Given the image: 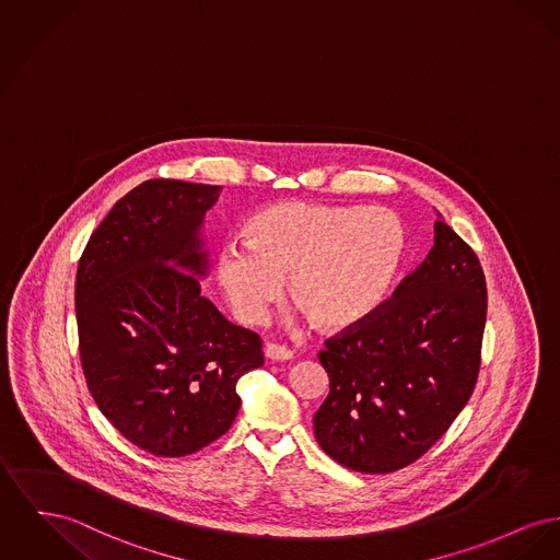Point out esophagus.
<instances>
[{
    "label": "esophagus",
    "instance_id": "1",
    "mask_svg": "<svg viewBox=\"0 0 560 560\" xmlns=\"http://www.w3.org/2000/svg\"><path fill=\"white\" fill-rule=\"evenodd\" d=\"M264 355H266L268 360H272V362H288V360L294 358V353H292L288 347H283V345H272V342H268V345L264 347Z\"/></svg>",
    "mask_w": 560,
    "mask_h": 560
}]
</instances>
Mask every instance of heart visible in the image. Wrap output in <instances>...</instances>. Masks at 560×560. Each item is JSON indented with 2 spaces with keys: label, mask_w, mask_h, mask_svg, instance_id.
Masks as SVG:
<instances>
[{
  "label": "heart",
  "mask_w": 560,
  "mask_h": 560,
  "mask_svg": "<svg viewBox=\"0 0 560 560\" xmlns=\"http://www.w3.org/2000/svg\"><path fill=\"white\" fill-rule=\"evenodd\" d=\"M226 243L215 264L220 290L245 324H262L283 281L311 326L353 328L389 296L406 252V229L389 209L277 202Z\"/></svg>",
  "instance_id": "heart-1"
}]
</instances>
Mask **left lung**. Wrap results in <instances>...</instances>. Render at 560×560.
<instances>
[{
  "label": "left lung",
  "mask_w": 560,
  "mask_h": 560,
  "mask_svg": "<svg viewBox=\"0 0 560 560\" xmlns=\"http://www.w3.org/2000/svg\"><path fill=\"white\" fill-rule=\"evenodd\" d=\"M485 324L480 260L438 220L423 264L319 351L329 394L313 423L324 453L362 474H389L423 457L474 394Z\"/></svg>",
  "instance_id": "obj_1"
}]
</instances>
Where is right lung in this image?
Returning <instances> with one entry per match:
<instances>
[{"instance_id":"1","label":"right lung","mask_w":560,"mask_h":560,"mask_svg":"<svg viewBox=\"0 0 560 560\" xmlns=\"http://www.w3.org/2000/svg\"><path fill=\"white\" fill-rule=\"evenodd\" d=\"M220 186L148 179L91 234L75 275L84 378L103 417L137 448L186 457L231 429L236 381L262 340L200 294L198 229Z\"/></svg>"}]
</instances>
